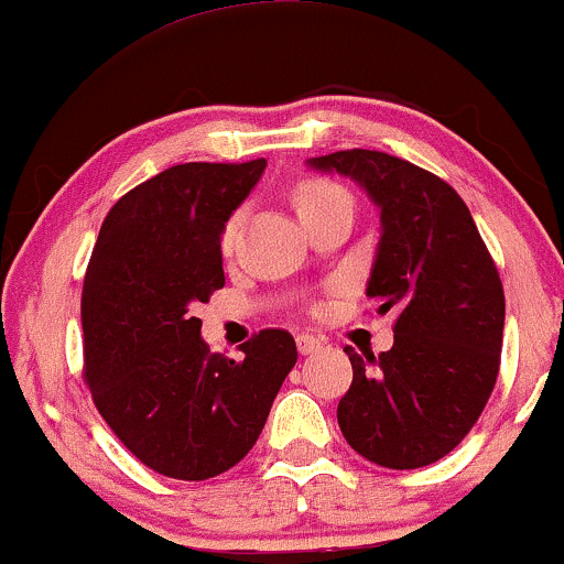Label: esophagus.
Segmentation results:
<instances>
[{
	"label": "esophagus",
	"instance_id": "34e87169",
	"mask_svg": "<svg viewBox=\"0 0 564 564\" xmlns=\"http://www.w3.org/2000/svg\"><path fill=\"white\" fill-rule=\"evenodd\" d=\"M321 347H323V339H318V336H313V334H300V336H296V349H300L302 355L318 352Z\"/></svg>",
	"mask_w": 564,
	"mask_h": 564
}]
</instances>
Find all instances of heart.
<instances>
[{
	"instance_id": "heart-1",
	"label": "heart",
	"mask_w": 564,
	"mask_h": 564,
	"mask_svg": "<svg viewBox=\"0 0 564 564\" xmlns=\"http://www.w3.org/2000/svg\"><path fill=\"white\" fill-rule=\"evenodd\" d=\"M345 200L349 204V193L345 191V187L332 183V180H321V177L302 180L294 191V204H296V212H300V215L326 209V206H332V204H345ZM236 230H238V217H232L230 223L225 225V232H223L225 249H228V246L232 243V238H236Z\"/></svg>"
}]
</instances>
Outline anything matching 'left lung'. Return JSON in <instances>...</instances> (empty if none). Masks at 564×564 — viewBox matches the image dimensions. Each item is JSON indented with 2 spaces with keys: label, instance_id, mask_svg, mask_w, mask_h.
<instances>
[{
  "label": "left lung",
  "instance_id": "left-lung-1",
  "mask_svg": "<svg viewBox=\"0 0 564 564\" xmlns=\"http://www.w3.org/2000/svg\"><path fill=\"white\" fill-rule=\"evenodd\" d=\"M341 174L379 209L381 236L366 296L398 313L394 345L345 347L352 384L336 408L352 451L387 469H419L456 448L494 392L503 289L467 204L448 183L379 151L307 159Z\"/></svg>",
  "mask_w": 564,
  "mask_h": 564
}]
</instances>
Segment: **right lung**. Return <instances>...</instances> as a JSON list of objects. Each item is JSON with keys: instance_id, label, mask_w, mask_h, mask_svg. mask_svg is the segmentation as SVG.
Here are the masks:
<instances>
[{"instance_id": "1", "label": "right lung", "mask_w": 564, "mask_h": 564, "mask_svg": "<svg viewBox=\"0 0 564 564\" xmlns=\"http://www.w3.org/2000/svg\"><path fill=\"white\" fill-rule=\"evenodd\" d=\"M264 166L191 161L145 180L108 212L84 275V373L97 411L145 467L174 480L236 467L296 364L281 328L251 336L243 360H230L209 352L191 318L225 286L219 241Z\"/></svg>"}]
</instances>
